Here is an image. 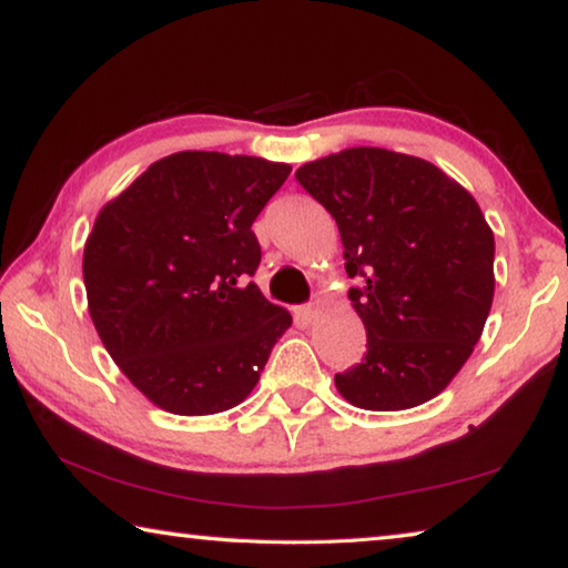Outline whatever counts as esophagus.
<instances>
[{
    "label": "esophagus",
    "instance_id": "esophagus-1",
    "mask_svg": "<svg viewBox=\"0 0 568 568\" xmlns=\"http://www.w3.org/2000/svg\"><path fill=\"white\" fill-rule=\"evenodd\" d=\"M318 311H321V305L318 303H307V305H301L297 307V318H301L303 323H313L315 318H318Z\"/></svg>",
    "mask_w": 568,
    "mask_h": 568
}]
</instances>
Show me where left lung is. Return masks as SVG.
I'll list each match as a JSON object with an SVG mask.
<instances>
[{
  "label": "left lung",
  "instance_id": "1",
  "mask_svg": "<svg viewBox=\"0 0 568 568\" xmlns=\"http://www.w3.org/2000/svg\"><path fill=\"white\" fill-rule=\"evenodd\" d=\"M301 185L335 217L348 297L368 335L335 388L365 410L436 398L464 368L494 301V233L470 192L430 162L351 148L307 162Z\"/></svg>",
  "mask_w": 568,
  "mask_h": 568
}]
</instances>
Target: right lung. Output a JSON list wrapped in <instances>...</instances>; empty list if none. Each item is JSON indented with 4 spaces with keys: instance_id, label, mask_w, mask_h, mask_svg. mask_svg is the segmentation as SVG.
<instances>
[{
    "instance_id": "add662e5",
    "label": "right lung",
    "mask_w": 568,
    "mask_h": 568,
    "mask_svg": "<svg viewBox=\"0 0 568 568\" xmlns=\"http://www.w3.org/2000/svg\"><path fill=\"white\" fill-rule=\"evenodd\" d=\"M291 165L187 150L100 210L82 275L94 328L132 386L178 416L243 403L291 313L250 277L255 217Z\"/></svg>"
}]
</instances>
